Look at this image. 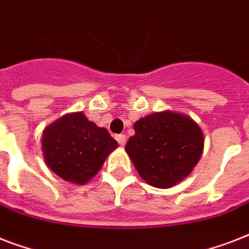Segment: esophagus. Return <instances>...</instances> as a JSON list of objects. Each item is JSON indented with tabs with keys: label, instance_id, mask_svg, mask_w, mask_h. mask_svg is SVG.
I'll return each mask as SVG.
<instances>
[{
	"label": "esophagus",
	"instance_id": "1",
	"mask_svg": "<svg viewBox=\"0 0 249 249\" xmlns=\"http://www.w3.org/2000/svg\"><path fill=\"white\" fill-rule=\"evenodd\" d=\"M115 138H116V141L119 142L120 146H124L125 142H126V136H125V134H117Z\"/></svg>",
	"mask_w": 249,
	"mask_h": 249
}]
</instances>
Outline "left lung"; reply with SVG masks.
<instances>
[{
	"label": "left lung",
	"mask_w": 249,
	"mask_h": 249,
	"mask_svg": "<svg viewBox=\"0 0 249 249\" xmlns=\"http://www.w3.org/2000/svg\"><path fill=\"white\" fill-rule=\"evenodd\" d=\"M125 150L148 185L168 189L182 181L200 159L204 137L190 117L155 112L134 124Z\"/></svg>",
	"instance_id": "1"
}]
</instances>
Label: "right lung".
I'll list each match as a JSON object with an SVG mask.
<instances>
[{
    "mask_svg": "<svg viewBox=\"0 0 249 249\" xmlns=\"http://www.w3.org/2000/svg\"><path fill=\"white\" fill-rule=\"evenodd\" d=\"M117 142L107 129L89 121L83 112L66 115L42 136V151L49 168L60 178L86 183L95 176Z\"/></svg>",
    "mask_w": 249,
    "mask_h": 249,
    "instance_id": "add662e5",
    "label": "right lung"
}]
</instances>
